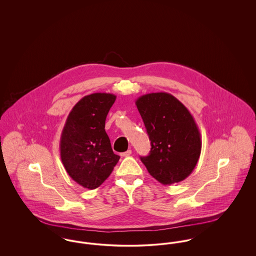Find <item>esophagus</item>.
I'll use <instances>...</instances> for the list:
<instances>
[{
    "label": "esophagus",
    "instance_id": "esophagus-1",
    "mask_svg": "<svg viewBox=\"0 0 256 256\" xmlns=\"http://www.w3.org/2000/svg\"><path fill=\"white\" fill-rule=\"evenodd\" d=\"M132 150H128L126 152H122L121 154V156H122V158H126V156H130V154H132Z\"/></svg>",
    "mask_w": 256,
    "mask_h": 256
}]
</instances>
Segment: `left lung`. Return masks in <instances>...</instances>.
I'll use <instances>...</instances> for the list:
<instances>
[{"label": "left lung", "mask_w": 256, "mask_h": 256, "mask_svg": "<svg viewBox=\"0 0 256 256\" xmlns=\"http://www.w3.org/2000/svg\"><path fill=\"white\" fill-rule=\"evenodd\" d=\"M152 148L140 159L163 185L180 182L195 169L202 150L200 134L189 110L166 92L150 93L135 102Z\"/></svg>", "instance_id": "1"}]
</instances>
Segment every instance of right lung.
Masks as SVG:
<instances>
[{
    "mask_svg": "<svg viewBox=\"0 0 256 256\" xmlns=\"http://www.w3.org/2000/svg\"><path fill=\"white\" fill-rule=\"evenodd\" d=\"M116 96L94 93L78 100L69 113L61 134L62 164L74 180L96 189L108 176L120 156L112 150L106 119Z\"/></svg>",
    "mask_w": 256,
    "mask_h": 256,
    "instance_id": "1",
    "label": "right lung"
}]
</instances>
